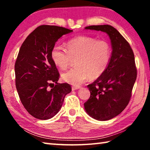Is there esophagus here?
<instances>
[{
    "instance_id": "obj_1",
    "label": "esophagus",
    "mask_w": 150,
    "mask_h": 150,
    "mask_svg": "<svg viewBox=\"0 0 150 150\" xmlns=\"http://www.w3.org/2000/svg\"><path fill=\"white\" fill-rule=\"evenodd\" d=\"M80 88L79 86H73L72 87V91H75V90H77L79 88Z\"/></svg>"
}]
</instances>
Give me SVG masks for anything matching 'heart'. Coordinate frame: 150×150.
<instances>
[{
    "label": "heart",
    "mask_w": 150,
    "mask_h": 150,
    "mask_svg": "<svg viewBox=\"0 0 150 150\" xmlns=\"http://www.w3.org/2000/svg\"><path fill=\"white\" fill-rule=\"evenodd\" d=\"M67 50L58 45L52 48L51 57L60 69H65L72 59H76L74 68L62 74V79L69 84L79 85L88 77L95 79L107 68L111 57V47L105 40L81 35L69 40Z\"/></svg>",
    "instance_id": "obj_1"
}]
</instances>
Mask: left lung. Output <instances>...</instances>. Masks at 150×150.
Returning a JSON list of instances; mask_svg holds the SVG:
<instances>
[{
	"label": "left lung",
	"mask_w": 150,
	"mask_h": 150,
	"mask_svg": "<svg viewBox=\"0 0 150 150\" xmlns=\"http://www.w3.org/2000/svg\"><path fill=\"white\" fill-rule=\"evenodd\" d=\"M106 33L112 45L111 57L105 71L93 83L87 85L91 92L84 104L87 113L97 120L115 117L128 105L137 77L134 52L120 32L110 25L85 28Z\"/></svg>",
	"instance_id": "8db88e82"
}]
</instances>
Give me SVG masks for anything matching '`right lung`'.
Segmentation results:
<instances>
[{
  "label": "right lung",
  "instance_id": "add662e5",
  "mask_svg": "<svg viewBox=\"0 0 150 150\" xmlns=\"http://www.w3.org/2000/svg\"><path fill=\"white\" fill-rule=\"evenodd\" d=\"M72 32L63 27L42 25L20 47L14 65L16 87L24 107L35 118L54 117L71 91L70 85L57 83L59 73L51 52L58 39Z\"/></svg>",
  "mask_w": 150,
  "mask_h": 150
}]
</instances>
